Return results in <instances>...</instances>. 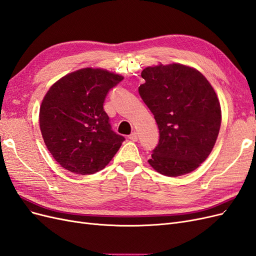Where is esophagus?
Returning <instances> with one entry per match:
<instances>
[{"mask_svg": "<svg viewBox=\"0 0 256 256\" xmlns=\"http://www.w3.org/2000/svg\"><path fill=\"white\" fill-rule=\"evenodd\" d=\"M129 138H130L131 141L136 142V141H138V134H136V132H132V134H131L129 136Z\"/></svg>", "mask_w": 256, "mask_h": 256, "instance_id": "34e87169", "label": "esophagus"}]
</instances>
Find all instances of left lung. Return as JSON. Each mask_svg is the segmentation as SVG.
<instances>
[{"mask_svg": "<svg viewBox=\"0 0 256 256\" xmlns=\"http://www.w3.org/2000/svg\"><path fill=\"white\" fill-rule=\"evenodd\" d=\"M138 92L154 114L159 143L148 160L158 173H191L207 159L221 126V106L214 88L198 69L178 64L148 66Z\"/></svg>", "mask_w": 256, "mask_h": 256, "instance_id": "obj_1", "label": "left lung"}]
</instances>
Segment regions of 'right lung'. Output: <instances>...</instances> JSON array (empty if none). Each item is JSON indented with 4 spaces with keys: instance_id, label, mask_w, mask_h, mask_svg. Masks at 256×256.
Returning a JSON list of instances; mask_svg holds the SVG:
<instances>
[{
    "instance_id": "1",
    "label": "right lung",
    "mask_w": 256,
    "mask_h": 256,
    "mask_svg": "<svg viewBox=\"0 0 256 256\" xmlns=\"http://www.w3.org/2000/svg\"><path fill=\"white\" fill-rule=\"evenodd\" d=\"M124 76L86 67L64 76L44 95L40 109L44 142L62 168L90 175L102 171L118 152L124 136L113 132L104 98Z\"/></svg>"
}]
</instances>
